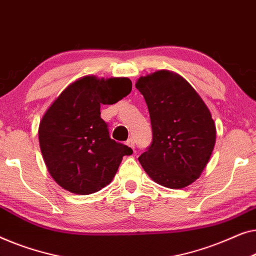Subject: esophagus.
Wrapping results in <instances>:
<instances>
[{
    "label": "esophagus",
    "instance_id": "esophagus-1",
    "mask_svg": "<svg viewBox=\"0 0 256 256\" xmlns=\"http://www.w3.org/2000/svg\"><path fill=\"white\" fill-rule=\"evenodd\" d=\"M126 145L128 146V147H131V148L134 150V140H133L132 138H130V139H128L126 140Z\"/></svg>",
    "mask_w": 256,
    "mask_h": 256
}]
</instances>
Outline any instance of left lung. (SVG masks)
<instances>
[{
    "mask_svg": "<svg viewBox=\"0 0 256 256\" xmlns=\"http://www.w3.org/2000/svg\"><path fill=\"white\" fill-rule=\"evenodd\" d=\"M136 88L150 111L153 142L139 156L147 175L170 189L200 178L216 144V124L195 89L174 72L161 70L140 76Z\"/></svg>",
    "mask_w": 256,
    "mask_h": 256,
    "instance_id": "left-lung-1",
    "label": "left lung"
}]
</instances>
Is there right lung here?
I'll use <instances>...</instances> for the list:
<instances>
[{"label": "right lung", "instance_id": "1", "mask_svg": "<svg viewBox=\"0 0 256 256\" xmlns=\"http://www.w3.org/2000/svg\"><path fill=\"white\" fill-rule=\"evenodd\" d=\"M132 90L128 78L86 75L72 82L39 123V145L53 180L67 192L90 195L112 181L132 150L110 138L102 104H114Z\"/></svg>", "mask_w": 256, "mask_h": 256}]
</instances>
